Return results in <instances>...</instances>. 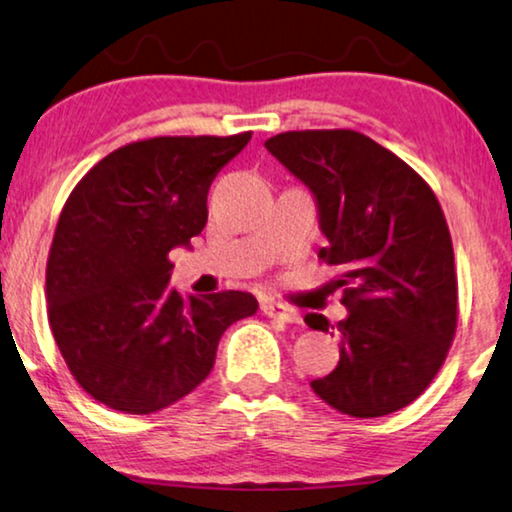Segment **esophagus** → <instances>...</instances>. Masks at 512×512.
I'll return each mask as SVG.
<instances>
[{
    "instance_id": "esophagus-1",
    "label": "esophagus",
    "mask_w": 512,
    "mask_h": 512,
    "mask_svg": "<svg viewBox=\"0 0 512 512\" xmlns=\"http://www.w3.org/2000/svg\"><path fill=\"white\" fill-rule=\"evenodd\" d=\"M261 310H263L265 317L282 321V324H300V314L296 310H291V307L275 305V303H265Z\"/></svg>"
}]
</instances>
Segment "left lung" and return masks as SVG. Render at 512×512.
Here are the masks:
<instances>
[{
    "label": "left lung",
    "mask_w": 512,
    "mask_h": 512,
    "mask_svg": "<svg viewBox=\"0 0 512 512\" xmlns=\"http://www.w3.org/2000/svg\"><path fill=\"white\" fill-rule=\"evenodd\" d=\"M310 188L328 244L319 258L340 268L347 319L340 361L312 380L321 401L349 417H382L424 394L457 333L452 237L431 186L356 130H291L265 142ZM305 324L328 333L324 314Z\"/></svg>",
    "instance_id": "8db88e82"
}]
</instances>
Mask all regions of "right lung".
Segmentation results:
<instances>
[{
  "label": "right lung",
  "instance_id": "add662e5",
  "mask_svg": "<svg viewBox=\"0 0 512 512\" xmlns=\"http://www.w3.org/2000/svg\"><path fill=\"white\" fill-rule=\"evenodd\" d=\"M249 139L125 144L69 193L46 265L48 324L69 373L107 408L151 415L177 403L212 373L223 331L256 314L244 291L184 298L167 258L202 233L209 186Z\"/></svg>",
  "mask_w": 512,
  "mask_h": 512
}]
</instances>
